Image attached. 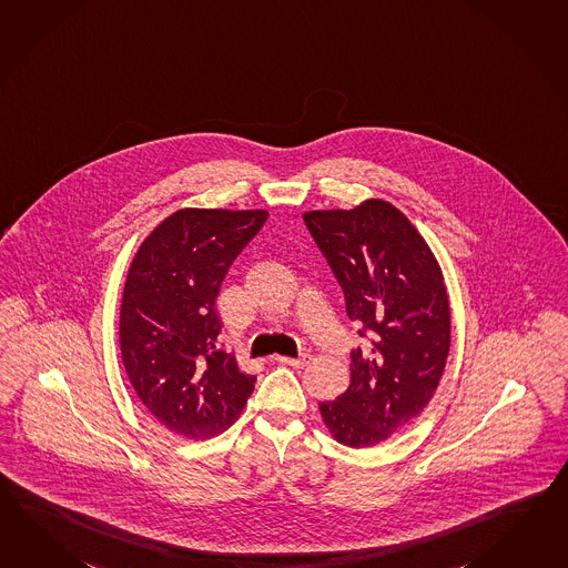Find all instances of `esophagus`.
<instances>
[{
	"instance_id": "esophagus-1",
	"label": "esophagus",
	"mask_w": 568,
	"mask_h": 568,
	"mask_svg": "<svg viewBox=\"0 0 568 568\" xmlns=\"http://www.w3.org/2000/svg\"><path fill=\"white\" fill-rule=\"evenodd\" d=\"M275 361H277L278 365H287L295 366V368H302V366L307 365V363L312 361V354L302 353V356H297V358H290V356H275Z\"/></svg>"
}]
</instances>
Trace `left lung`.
<instances>
[{
  "instance_id": "obj_1",
  "label": "left lung",
  "mask_w": 568,
  "mask_h": 568,
  "mask_svg": "<svg viewBox=\"0 0 568 568\" xmlns=\"http://www.w3.org/2000/svg\"><path fill=\"white\" fill-rule=\"evenodd\" d=\"M303 222L341 283L346 314L368 348L351 353V385L320 404L322 419L351 448L392 438L424 412L450 351V305L426 240L393 203L314 210Z\"/></svg>"
}]
</instances>
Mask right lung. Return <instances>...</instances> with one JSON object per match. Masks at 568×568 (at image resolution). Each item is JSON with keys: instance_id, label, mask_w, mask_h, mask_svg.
Here are the masks:
<instances>
[{"instance_id": "add662e5", "label": "right lung", "mask_w": 568, "mask_h": 568, "mask_svg": "<svg viewBox=\"0 0 568 568\" xmlns=\"http://www.w3.org/2000/svg\"><path fill=\"white\" fill-rule=\"evenodd\" d=\"M266 217L265 210H179L128 268L120 310L128 378L152 416L190 440L230 428L253 393L256 377L217 346L215 297Z\"/></svg>"}]
</instances>
